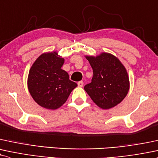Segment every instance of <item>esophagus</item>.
Wrapping results in <instances>:
<instances>
[{"label": "esophagus", "mask_w": 158, "mask_h": 158, "mask_svg": "<svg viewBox=\"0 0 158 158\" xmlns=\"http://www.w3.org/2000/svg\"><path fill=\"white\" fill-rule=\"evenodd\" d=\"M83 85H84V83H83L82 81H79V82H78V86H79V87H83Z\"/></svg>", "instance_id": "1"}]
</instances>
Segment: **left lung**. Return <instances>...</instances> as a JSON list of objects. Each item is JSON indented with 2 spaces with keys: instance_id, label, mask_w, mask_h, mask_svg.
<instances>
[{
  "instance_id": "obj_1",
  "label": "left lung",
  "mask_w": 158,
  "mask_h": 158,
  "mask_svg": "<svg viewBox=\"0 0 158 158\" xmlns=\"http://www.w3.org/2000/svg\"><path fill=\"white\" fill-rule=\"evenodd\" d=\"M85 56L94 71L92 81L84 87L93 102L104 110L120 104L128 94L130 85L128 73L122 62L107 52Z\"/></svg>"
}]
</instances>
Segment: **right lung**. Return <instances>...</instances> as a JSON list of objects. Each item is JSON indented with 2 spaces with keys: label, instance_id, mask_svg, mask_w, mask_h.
Masks as SVG:
<instances>
[{
  "label": "right lung",
  "instance_id": "1",
  "mask_svg": "<svg viewBox=\"0 0 158 158\" xmlns=\"http://www.w3.org/2000/svg\"><path fill=\"white\" fill-rule=\"evenodd\" d=\"M64 59L58 51L45 52L32 64L27 79L29 94L42 107L56 110L67 101L77 84L69 79L62 66Z\"/></svg>",
  "mask_w": 158,
  "mask_h": 158
}]
</instances>
